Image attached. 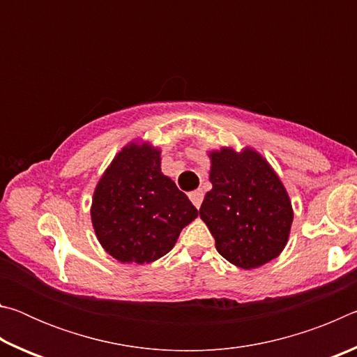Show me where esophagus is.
I'll list each match as a JSON object with an SVG mask.
<instances>
[{"label": "esophagus", "mask_w": 357, "mask_h": 357, "mask_svg": "<svg viewBox=\"0 0 357 357\" xmlns=\"http://www.w3.org/2000/svg\"><path fill=\"white\" fill-rule=\"evenodd\" d=\"M189 198H190V202L195 204V208H200L202 202H203V192L202 190H193V192L189 193Z\"/></svg>", "instance_id": "34e87169"}]
</instances>
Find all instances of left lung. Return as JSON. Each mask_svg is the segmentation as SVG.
Returning a JSON list of instances; mask_svg holds the SVG:
<instances>
[{"instance_id": "left-lung-1", "label": "left lung", "mask_w": 357, "mask_h": 357, "mask_svg": "<svg viewBox=\"0 0 357 357\" xmlns=\"http://www.w3.org/2000/svg\"><path fill=\"white\" fill-rule=\"evenodd\" d=\"M213 184L200 217L229 263L253 269L280 255L293 222L291 202L282 181L253 149L222 148L209 153Z\"/></svg>"}]
</instances>
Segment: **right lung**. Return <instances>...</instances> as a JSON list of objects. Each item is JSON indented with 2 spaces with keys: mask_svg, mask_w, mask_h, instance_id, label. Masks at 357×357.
Wrapping results in <instances>:
<instances>
[{
  "mask_svg": "<svg viewBox=\"0 0 357 357\" xmlns=\"http://www.w3.org/2000/svg\"><path fill=\"white\" fill-rule=\"evenodd\" d=\"M197 208L160 172V151L130 143L94 190L91 220L102 247L121 263H151L173 249Z\"/></svg>",
  "mask_w": 357,
  "mask_h": 357,
  "instance_id": "1",
  "label": "right lung"
}]
</instances>
